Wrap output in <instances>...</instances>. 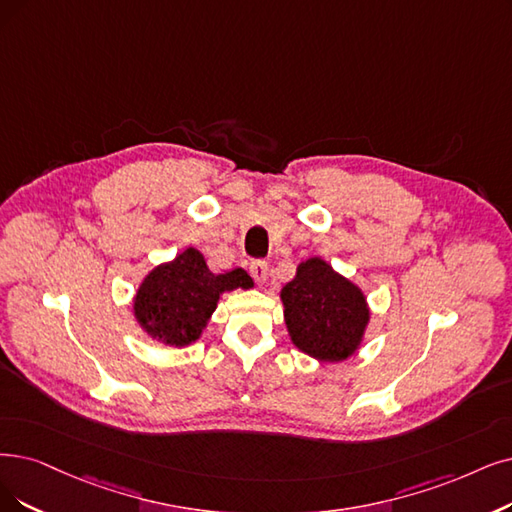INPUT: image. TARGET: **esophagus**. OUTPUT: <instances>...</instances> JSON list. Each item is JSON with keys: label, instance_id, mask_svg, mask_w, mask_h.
Segmentation results:
<instances>
[{"label": "esophagus", "instance_id": "obj_1", "mask_svg": "<svg viewBox=\"0 0 512 512\" xmlns=\"http://www.w3.org/2000/svg\"><path fill=\"white\" fill-rule=\"evenodd\" d=\"M250 275L254 277L256 283H264V281H267L269 262H264V260H252V264H250Z\"/></svg>", "mask_w": 512, "mask_h": 512}]
</instances>
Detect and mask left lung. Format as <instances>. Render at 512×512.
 Returning <instances> with one entry per match:
<instances>
[{"instance_id": "1", "label": "left lung", "mask_w": 512, "mask_h": 512, "mask_svg": "<svg viewBox=\"0 0 512 512\" xmlns=\"http://www.w3.org/2000/svg\"><path fill=\"white\" fill-rule=\"evenodd\" d=\"M288 332L300 351L319 361H342L359 346L370 311L357 285L321 258L298 267L281 290Z\"/></svg>"}]
</instances>
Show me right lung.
<instances>
[{
	"instance_id": "obj_1",
	"label": "right lung",
	"mask_w": 512,
	"mask_h": 512,
	"mask_svg": "<svg viewBox=\"0 0 512 512\" xmlns=\"http://www.w3.org/2000/svg\"><path fill=\"white\" fill-rule=\"evenodd\" d=\"M252 285V277L243 269L214 275L203 256L189 248L142 281L134 315L155 340L185 346L199 338L222 292L248 290Z\"/></svg>"
}]
</instances>
